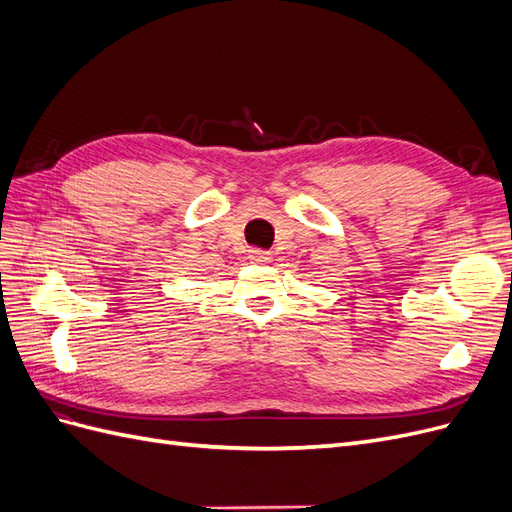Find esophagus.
I'll return each instance as SVG.
<instances>
[{
	"label": "esophagus",
	"instance_id": "1",
	"mask_svg": "<svg viewBox=\"0 0 512 512\" xmlns=\"http://www.w3.org/2000/svg\"><path fill=\"white\" fill-rule=\"evenodd\" d=\"M247 258H250L252 265H267V262H271V254L265 250H256V247L247 252Z\"/></svg>",
	"mask_w": 512,
	"mask_h": 512
}]
</instances>
